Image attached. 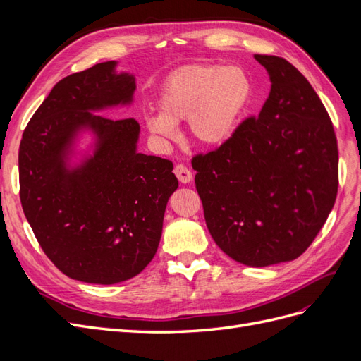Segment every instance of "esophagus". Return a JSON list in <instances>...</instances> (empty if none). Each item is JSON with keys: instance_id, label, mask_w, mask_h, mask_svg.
<instances>
[{"instance_id": "obj_1", "label": "esophagus", "mask_w": 361, "mask_h": 361, "mask_svg": "<svg viewBox=\"0 0 361 361\" xmlns=\"http://www.w3.org/2000/svg\"><path fill=\"white\" fill-rule=\"evenodd\" d=\"M174 174H176V178L182 183H190L192 180V173L187 167L182 166V164H178V166L174 167Z\"/></svg>"}]
</instances>
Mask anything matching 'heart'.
Wrapping results in <instances>:
<instances>
[{
	"instance_id": "b5f03b06",
	"label": "heart",
	"mask_w": 361,
	"mask_h": 361,
	"mask_svg": "<svg viewBox=\"0 0 361 361\" xmlns=\"http://www.w3.org/2000/svg\"><path fill=\"white\" fill-rule=\"evenodd\" d=\"M253 101V82L241 66L197 64L170 73L161 85L159 113L147 114V133L159 143L178 138L187 122L191 138L216 147L231 140Z\"/></svg>"
}]
</instances>
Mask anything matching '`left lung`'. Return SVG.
<instances>
[{"label":"left lung","mask_w":361,"mask_h":361,"mask_svg":"<svg viewBox=\"0 0 361 361\" xmlns=\"http://www.w3.org/2000/svg\"><path fill=\"white\" fill-rule=\"evenodd\" d=\"M255 59L271 81L259 116L192 167L215 244L239 264L264 268L313 243L336 202L338 154L329 113L302 73L281 57Z\"/></svg>","instance_id":"obj_1"}]
</instances>
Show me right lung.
<instances>
[{"label": "right lung", "mask_w": 361, "mask_h": 361, "mask_svg": "<svg viewBox=\"0 0 361 361\" xmlns=\"http://www.w3.org/2000/svg\"><path fill=\"white\" fill-rule=\"evenodd\" d=\"M135 76L105 61L56 84L19 147L20 203L40 247L68 277L114 285L154 259L179 182L138 152L134 118L94 113L134 104Z\"/></svg>", "instance_id": "right-lung-1"}]
</instances>
